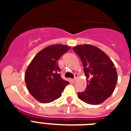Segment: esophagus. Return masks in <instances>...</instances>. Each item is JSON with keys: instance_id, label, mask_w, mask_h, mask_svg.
Wrapping results in <instances>:
<instances>
[{"instance_id": "34e87169", "label": "esophagus", "mask_w": 131, "mask_h": 131, "mask_svg": "<svg viewBox=\"0 0 131 131\" xmlns=\"http://www.w3.org/2000/svg\"><path fill=\"white\" fill-rule=\"evenodd\" d=\"M78 74H75V78H73V82H75L76 81H77V80H78Z\"/></svg>"}]
</instances>
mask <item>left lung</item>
Masks as SVG:
<instances>
[{
	"instance_id": "obj_1",
	"label": "left lung",
	"mask_w": 131,
	"mask_h": 131,
	"mask_svg": "<svg viewBox=\"0 0 131 131\" xmlns=\"http://www.w3.org/2000/svg\"><path fill=\"white\" fill-rule=\"evenodd\" d=\"M73 49L82 60L87 81L86 90L78 92V97L90 105L101 103L112 95L117 84L118 75L114 62L94 45H78Z\"/></svg>"
}]
</instances>
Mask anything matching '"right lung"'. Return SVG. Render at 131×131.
<instances>
[{"instance_id": "add662e5", "label": "right lung", "mask_w": 131, "mask_h": 131, "mask_svg": "<svg viewBox=\"0 0 131 131\" xmlns=\"http://www.w3.org/2000/svg\"><path fill=\"white\" fill-rule=\"evenodd\" d=\"M70 48L62 44L47 46L28 66L24 75L26 85L30 94L40 103H48L58 99L69 84L60 75L58 60Z\"/></svg>"}]
</instances>
